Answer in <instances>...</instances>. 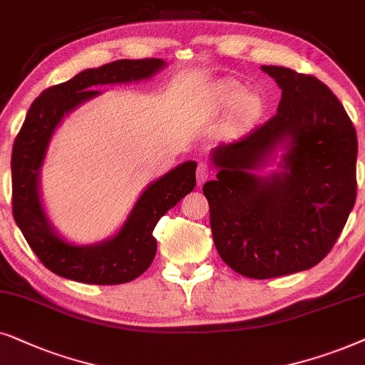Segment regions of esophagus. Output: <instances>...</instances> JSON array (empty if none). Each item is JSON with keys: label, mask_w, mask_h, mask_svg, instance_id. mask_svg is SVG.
Here are the masks:
<instances>
[{"label": "esophagus", "mask_w": 365, "mask_h": 365, "mask_svg": "<svg viewBox=\"0 0 365 365\" xmlns=\"http://www.w3.org/2000/svg\"><path fill=\"white\" fill-rule=\"evenodd\" d=\"M212 175V170L208 168L207 163H198V168H197V185L200 187L203 183L207 182V178Z\"/></svg>", "instance_id": "34e87169"}]
</instances>
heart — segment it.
<instances>
[{
  "instance_id": "obj_1",
  "label": "heart",
  "mask_w": 365,
  "mask_h": 365,
  "mask_svg": "<svg viewBox=\"0 0 365 365\" xmlns=\"http://www.w3.org/2000/svg\"><path fill=\"white\" fill-rule=\"evenodd\" d=\"M218 103L225 106V108L237 106V113L242 118L255 113L257 108H259V100L252 95L245 96L244 86L232 80L223 81L220 88H218Z\"/></svg>"
}]
</instances>
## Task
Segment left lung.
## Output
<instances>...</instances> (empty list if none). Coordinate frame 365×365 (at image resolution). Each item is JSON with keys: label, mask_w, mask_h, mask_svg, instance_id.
<instances>
[{"label": "left lung", "mask_w": 365, "mask_h": 365, "mask_svg": "<svg viewBox=\"0 0 365 365\" xmlns=\"http://www.w3.org/2000/svg\"><path fill=\"white\" fill-rule=\"evenodd\" d=\"M282 90L277 113L212 152L217 178L203 185L222 260L250 279L307 270L332 250L357 195V135L341 101L312 75L262 66ZM289 143L284 172L251 170Z\"/></svg>", "instance_id": "left-lung-1"}]
</instances>
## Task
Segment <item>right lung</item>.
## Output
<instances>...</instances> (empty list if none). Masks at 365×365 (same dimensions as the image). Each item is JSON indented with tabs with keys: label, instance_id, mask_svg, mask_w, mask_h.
Wrapping results in <instances>:
<instances>
[{
	"label": "right lung",
	"instance_id": "1",
	"mask_svg": "<svg viewBox=\"0 0 365 365\" xmlns=\"http://www.w3.org/2000/svg\"><path fill=\"white\" fill-rule=\"evenodd\" d=\"M163 65L160 58H143L90 68L70 81L46 88L28 110L11 153L13 217L28 245L53 274L95 285H116L137 279L157 254L153 237L157 222L195 187L197 163L178 165L142 193L113 239L90 247H76L60 239L40 202L38 173L48 142L63 116L98 95L93 86L143 80Z\"/></svg>",
	"mask_w": 365,
	"mask_h": 365
}]
</instances>
